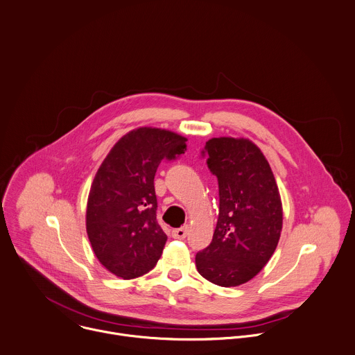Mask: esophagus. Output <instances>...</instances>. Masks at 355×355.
<instances>
[{"label": "esophagus", "instance_id": "1", "mask_svg": "<svg viewBox=\"0 0 355 355\" xmlns=\"http://www.w3.org/2000/svg\"><path fill=\"white\" fill-rule=\"evenodd\" d=\"M187 232H188V227L184 225V227H181V228L173 230L171 235H173V239H175V240H184V239L187 237Z\"/></svg>", "mask_w": 355, "mask_h": 355}]
</instances>
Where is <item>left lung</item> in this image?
<instances>
[{"mask_svg":"<svg viewBox=\"0 0 355 355\" xmlns=\"http://www.w3.org/2000/svg\"><path fill=\"white\" fill-rule=\"evenodd\" d=\"M205 150L218 181L220 206L213 240L196 254V269L220 287L241 286L265 268L279 244V187L269 162L250 139L211 138Z\"/></svg>","mask_w":355,"mask_h":355,"instance_id":"left-lung-1","label":"left lung"}]
</instances>
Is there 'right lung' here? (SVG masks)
<instances>
[{
    "label": "right lung",
    "mask_w": 355,
    "mask_h": 355,
    "mask_svg": "<svg viewBox=\"0 0 355 355\" xmlns=\"http://www.w3.org/2000/svg\"><path fill=\"white\" fill-rule=\"evenodd\" d=\"M187 138L142 127L125 134L108 152L90 187L86 231L98 262L116 277L152 270L167 235L156 218L155 175L163 159L187 150Z\"/></svg>",
    "instance_id": "obj_1"
}]
</instances>
